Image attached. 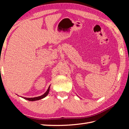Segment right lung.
I'll return each mask as SVG.
<instances>
[{
  "label": "right lung",
  "instance_id": "obj_1",
  "mask_svg": "<svg viewBox=\"0 0 129 129\" xmlns=\"http://www.w3.org/2000/svg\"><path fill=\"white\" fill-rule=\"evenodd\" d=\"M50 85L49 86L48 90H46V91L44 93V94H43L42 95L39 96H38V97H34V98H25V97H21L24 98V99L27 100H29V101H37V100H39L40 99H42L45 98L46 96H47L49 94V90H50Z\"/></svg>",
  "mask_w": 129,
  "mask_h": 129
}]
</instances>
